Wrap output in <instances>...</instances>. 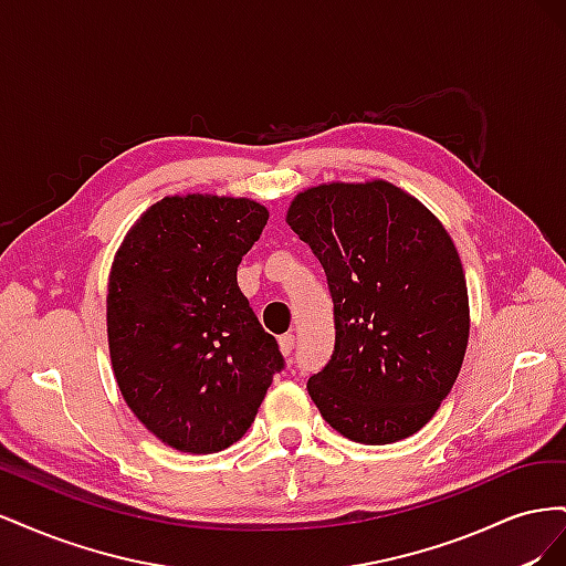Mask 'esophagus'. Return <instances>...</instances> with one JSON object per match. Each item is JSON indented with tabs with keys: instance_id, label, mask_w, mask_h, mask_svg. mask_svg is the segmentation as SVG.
Instances as JSON below:
<instances>
[{
	"instance_id": "1",
	"label": "esophagus",
	"mask_w": 566,
	"mask_h": 566,
	"mask_svg": "<svg viewBox=\"0 0 566 566\" xmlns=\"http://www.w3.org/2000/svg\"><path fill=\"white\" fill-rule=\"evenodd\" d=\"M279 349H281V354H283V356H293V349H295V335H290V333L281 335V337H279Z\"/></svg>"
}]
</instances>
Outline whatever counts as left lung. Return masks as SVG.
<instances>
[{"label": "left lung", "instance_id": "left-lung-1", "mask_svg": "<svg viewBox=\"0 0 566 566\" xmlns=\"http://www.w3.org/2000/svg\"><path fill=\"white\" fill-rule=\"evenodd\" d=\"M285 221L318 256L335 304V352L306 382L323 420L370 447L420 432L455 385L470 339L453 238L385 179L304 188Z\"/></svg>", "mask_w": 566, "mask_h": 566}]
</instances>
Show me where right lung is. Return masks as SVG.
Instances as JSON below:
<instances>
[{"instance_id":"add662e5","label":"right lung","mask_w":566,"mask_h":566,"mask_svg":"<svg viewBox=\"0 0 566 566\" xmlns=\"http://www.w3.org/2000/svg\"><path fill=\"white\" fill-rule=\"evenodd\" d=\"M266 219L250 198L165 196L115 252L106 297L113 375L132 413L169 449H229L283 368L235 281Z\"/></svg>"}]
</instances>
